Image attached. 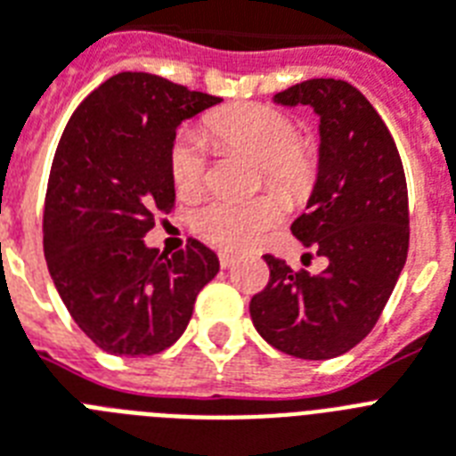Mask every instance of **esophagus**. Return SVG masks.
<instances>
[{"mask_svg": "<svg viewBox=\"0 0 456 456\" xmlns=\"http://www.w3.org/2000/svg\"><path fill=\"white\" fill-rule=\"evenodd\" d=\"M235 254H228V251H224V254H219V263H221V268H231L232 263H235Z\"/></svg>", "mask_w": 456, "mask_h": 456, "instance_id": "obj_1", "label": "esophagus"}]
</instances>
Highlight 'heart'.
<instances>
[{
  "label": "heart",
  "instance_id": "b5f03b06",
  "mask_svg": "<svg viewBox=\"0 0 456 456\" xmlns=\"http://www.w3.org/2000/svg\"><path fill=\"white\" fill-rule=\"evenodd\" d=\"M214 149L244 153L258 160V182L270 183L291 202L307 200L319 182L322 158L317 146L298 137V126L281 109L261 102H237L214 109L202 120ZM169 176L182 198L205 191L209 163L195 134H179L169 149ZM274 191L247 200H212L193 214V231L219 249H247L284 216V198Z\"/></svg>",
  "mask_w": 456,
  "mask_h": 456
}]
</instances>
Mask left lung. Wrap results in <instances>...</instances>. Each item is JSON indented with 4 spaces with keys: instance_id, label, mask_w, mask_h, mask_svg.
<instances>
[{
    "instance_id": "left-lung-1",
    "label": "left lung",
    "mask_w": 456,
    "mask_h": 456,
    "mask_svg": "<svg viewBox=\"0 0 456 456\" xmlns=\"http://www.w3.org/2000/svg\"><path fill=\"white\" fill-rule=\"evenodd\" d=\"M322 118V172L291 232L323 256L319 274L265 254L268 287L249 303L263 340L289 356L323 361L356 347L378 323L408 258V183L396 142L361 90L310 78L274 95Z\"/></svg>"
}]
</instances>
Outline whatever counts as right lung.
Returning <instances> with one entry per match:
<instances>
[{
  "label": "right lung",
  "mask_w": 456,
  "mask_h": 456,
  "mask_svg": "<svg viewBox=\"0 0 456 456\" xmlns=\"http://www.w3.org/2000/svg\"><path fill=\"white\" fill-rule=\"evenodd\" d=\"M216 102L120 71L67 120L48 176L44 254L71 319L109 354L153 356L175 345L219 273L216 254L193 237L172 256L144 244L156 212L175 209L176 126Z\"/></svg>",
  "instance_id": "1"
}]
</instances>
